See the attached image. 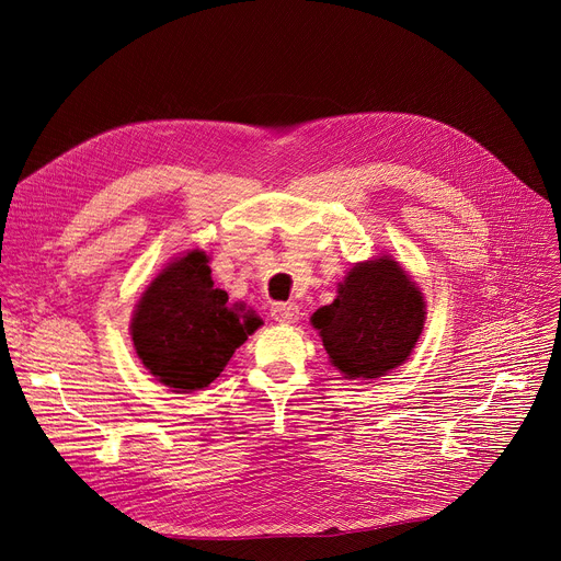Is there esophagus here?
Here are the masks:
<instances>
[{
  "instance_id": "1",
  "label": "esophagus",
  "mask_w": 561,
  "mask_h": 561,
  "mask_svg": "<svg viewBox=\"0 0 561 561\" xmlns=\"http://www.w3.org/2000/svg\"><path fill=\"white\" fill-rule=\"evenodd\" d=\"M271 316L279 322H298L300 320V309L293 302H277L271 307Z\"/></svg>"
}]
</instances>
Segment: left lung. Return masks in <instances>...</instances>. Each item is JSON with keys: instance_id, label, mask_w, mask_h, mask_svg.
<instances>
[{"instance_id": "left-lung-1", "label": "left lung", "mask_w": 561, "mask_h": 561, "mask_svg": "<svg viewBox=\"0 0 561 561\" xmlns=\"http://www.w3.org/2000/svg\"><path fill=\"white\" fill-rule=\"evenodd\" d=\"M330 362L347 379H377L402 366L425 325L416 282L389 254L357 263L332 305L311 316Z\"/></svg>"}]
</instances>
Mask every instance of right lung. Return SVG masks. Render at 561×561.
<instances>
[{
  "mask_svg": "<svg viewBox=\"0 0 561 561\" xmlns=\"http://www.w3.org/2000/svg\"><path fill=\"white\" fill-rule=\"evenodd\" d=\"M209 256L191 250L170 261L140 296L131 318L138 359L161 385L176 393L209 387L261 318L243 305H229L214 286Z\"/></svg>",
  "mask_w": 561,
  "mask_h": 561,
  "instance_id": "1",
  "label": "right lung"
}]
</instances>
